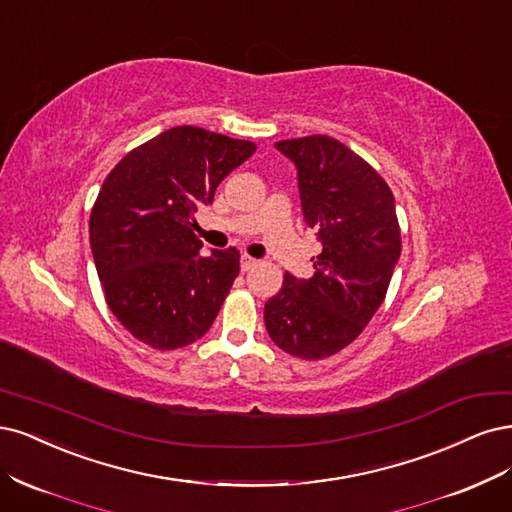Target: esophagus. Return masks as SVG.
Segmentation results:
<instances>
[{
    "mask_svg": "<svg viewBox=\"0 0 512 512\" xmlns=\"http://www.w3.org/2000/svg\"><path fill=\"white\" fill-rule=\"evenodd\" d=\"M257 263V259H253V257H249V255H242L240 257V268L246 272V270H251L253 266Z\"/></svg>",
    "mask_w": 512,
    "mask_h": 512,
    "instance_id": "1",
    "label": "esophagus"
}]
</instances>
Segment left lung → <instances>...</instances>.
<instances>
[{
  "label": "left lung",
  "instance_id": "left-lung-1",
  "mask_svg": "<svg viewBox=\"0 0 512 512\" xmlns=\"http://www.w3.org/2000/svg\"><path fill=\"white\" fill-rule=\"evenodd\" d=\"M298 168L304 221L323 249L315 274L295 278L266 302L263 319L278 349L325 359L349 346L383 304L402 253L389 185L366 159L329 136L274 144Z\"/></svg>",
  "mask_w": 512,
  "mask_h": 512
}]
</instances>
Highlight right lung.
Returning <instances> with one entry per match:
<instances>
[{"mask_svg":"<svg viewBox=\"0 0 512 512\" xmlns=\"http://www.w3.org/2000/svg\"><path fill=\"white\" fill-rule=\"evenodd\" d=\"M257 146L180 125L129 151L97 193L89 240L106 304L157 351L202 338L240 272L238 249L200 255L193 214Z\"/></svg>","mask_w":512,"mask_h":512,"instance_id":"right-lung-1","label":"right lung"}]
</instances>
